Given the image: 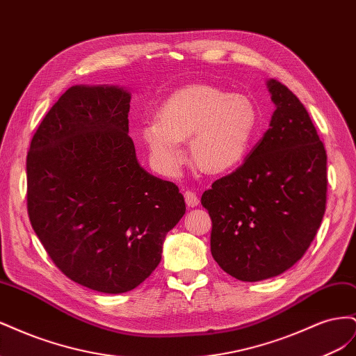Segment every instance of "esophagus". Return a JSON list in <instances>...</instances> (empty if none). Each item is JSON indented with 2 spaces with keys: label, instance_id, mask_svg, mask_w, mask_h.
<instances>
[{
  "label": "esophagus",
  "instance_id": "34e87169",
  "mask_svg": "<svg viewBox=\"0 0 356 356\" xmlns=\"http://www.w3.org/2000/svg\"><path fill=\"white\" fill-rule=\"evenodd\" d=\"M184 199H186V203H187L188 208H195V207H197V204H199L197 196L193 191H190V190H187L184 193Z\"/></svg>",
  "mask_w": 356,
  "mask_h": 356
}]
</instances>
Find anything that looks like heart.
<instances>
[{
	"label": "heart",
	"instance_id": "b5f03b06",
	"mask_svg": "<svg viewBox=\"0 0 356 356\" xmlns=\"http://www.w3.org/2000/svg\"><path fill=\"white\" fill-rule=\"evenodd\" d=\"M258 113L246 96L212 84H190L161 102L156 122L143 129V139L159 170L174 175L186 160L181 143L188 141L190 159L208 175L238 168L250 153Z\"/></svg>",
	"mask_w": 356,
	"mask_h": 356
}]
</instances>
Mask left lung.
Segmentation results:
<instances>
[{
    "label": "left lung",
    "mask_w": 356,
    "mask_h": 356,
    "mask_svg": "<svg viewBox=\"0 0 356 356\" xmlns=\"http://www.w3.org/2000/svg\"><path fill=\"white\" fill-rule=\"evenodd\" d=\"M276 110L243 163L202 195L211 252L243 282L284 273L305 255L327 203V152L305 105L268 80Z\"/></svg>",
    "instance_id": "left-lung-1"
}]
</instances>
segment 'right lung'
I'll list each match as a JSON object with an SVG mask.
<instances>
[{
	"instance_id": "obj_1",
	"label": "right lung",
	"mask_w": 356,
	"mask_h": 356,
	"mask_svg": "<svg viewBox=\"0 0 356 356\" xmlns=\"http://www.w3.org/2000/svg\"><path fill=\"white\" fill-rule=\"evenodd\" d=\"M131 93L72 86L42 118L26 157L32 229L59 270L86 288L120 294L161 260L186 213L170 181L139 166L129 136Z\"/></svg>"
}]
</instances>
